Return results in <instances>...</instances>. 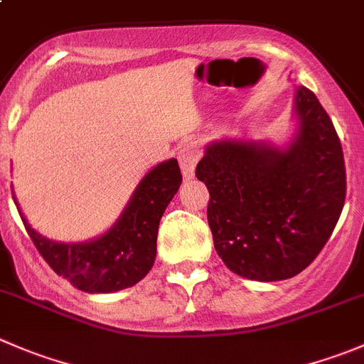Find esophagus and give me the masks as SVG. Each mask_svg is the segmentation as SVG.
Listing matches in <instances>:
<instances>
[{"instance_id": "obj_1", "label": "esophagus", "mask_w": 364, "mask_h": 364, "mask_svg": "<svg viewBox=\"0 0 364 364\" xmlns=\"http://www.w3.org/2000/svg\"><path fill=\"white\" fill-rule=\"evenodd\" d=\"M178 160L179 165H181L183 176L186 179H190L193 176V171H196L197 161L200 160V146L197 142H186L179 147L178 151Z\"/></svg>"}]
</instances>
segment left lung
<instances>
[{"instance_id":"obj_1","label":"left lung","mask_w":364,"mask_h":364,"mask_svg":"<svg viewBox=\"0 0 364 364\" xmlns=\"http://www.w3.org/2000/svg\"><path fill=\"white\" fill-rule=\"evenodd\" d=\"M301 128L287 151L259 142L208 146L196 176L208 186V224L225 267L252 281H283L313 263L347 196L340 136L309 88L295 96Z\"/></svg>"}]
</instances>
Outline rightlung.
Here are the masks:
<instances>
[{
  "label": "right lung",
  "mask_w": 364,
  "mask_h": 364,
  "mask_svg": "<svg viewBox=\"0 0 364 364\" xmlns=\"http://www.w3.org/2000/svg\"><path fill=\"white\" fill-rule=\"evenodd\" d=\"M181 181L176 158L154 167L140 181L114 228L94 242L70 245L51 242L35 232L21 211L19 215L38 254L55 274L87 294H110L133 287L147 276L156 257L160 218Z\"/></svg>",
  "instance_id": "obj_1"
}]
</instances>
